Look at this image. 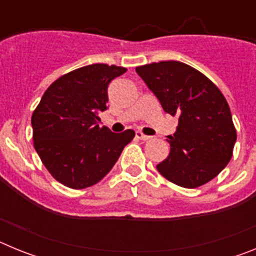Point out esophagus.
<instances>
[{
  "label": "esophagus",
  "instance_id": "1",
  "mask_svg": "<svg viewBox=\"0 0 256 256\" xmlns=\"http://www.w3.org/2000/svg\"><path fill=\"white\" fill-rule=\"evenodd\" d=\"M136 137H137V138H140V140H142V141H148V140H150V138H152V137H151V136H146V134H144V133L142 132H136Z\"/></svg>",
  "mask_w": 256,
  "mask_h": 256
}]
</instances>
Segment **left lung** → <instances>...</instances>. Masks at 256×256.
<instances>
[{"mask_svg":"<svg viewBox=\"0 0 256 256\" xmlns=\"http://www.w3.org/2000/svg\"><path fill=\"white\" fill-rule=\"evenodd\" d=\"M165 112L178 116L169 136L170 154L156 165L162 177L184 188L216 178L232 158L237 134L230 106L209 78L180 61L136 68Z\"/></svg>","mask_w":256,"mask_h":256,"instance_id":"left-lung-1","label":"left lung"}]
</instances>
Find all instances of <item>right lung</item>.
<instances>
[{"label": "right lung", "mask_w": 256, "mask_h": 256, "mask_svg": "<svg viewBox=\"0 0 256 256\" xmlns=\"http://www.w3.org/2000/svg\"><path fill=\"white\" fill-rule=\"evenodd\" d=\"M126 68L92 64L52 83L32 115L33 142L51 176L74 190L91 187L112 170L134 130L112 133L97 116L108 108V87Z\"/></svg>", "instance_id": "obj_1"}]
</instances>
